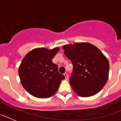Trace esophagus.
Segmentation results:
<instances>
[{
  "mask_svg": "<svg viewBox=\"0 0 121 121\" xmlns=\"http://www.w3.org/2000/svg\"><path fill=\"white\" fill-rule=\"evenodd\" d=\"M64 76H65V77L66 79H68V73H64Z\"/></svg>",
  "mask_w": 121,
  "mask_h": 121,
  "instance_id": "obj_1",
  "label": "esophagus"
}]
</instances>
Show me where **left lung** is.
<instances>
[{"mask_svg":"<svg viewBox=\"0 0 121 121\" xmlns=\"http://www.w3.org/2000/svg\"><path fill=\"white\" fill-rule=\"evenodd\" d=\"M64 53L73 65L69 83L73 90L81 97H89L99 93L108 81V60L95 45L75 43L64 45Z\"/></svg>","mask_w":121,"mask_h":121,"instance_id":"left-lung-1","label":"left lung"}]
</instances>
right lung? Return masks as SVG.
Returning <instances> with one entry per match:
<instances>
[{
	"label": "right lung",
	"instance_id": "add662e5",
	"mask_svg": "<svg viewBox=\"0 0 121 121\" xmlns=\"http://www.w3.org/2000/svg\"><path fill=\"white\" fill-rule=\"evenodd\" d=\"M60 48H35L28 52L18 68L20 82L31 95L48 98L55 95L61 80L65 78L58 72V66L52 60Z\"/></svg>",
	"mask_w": 121,
	"mask_h": 121
}]
</instances>
